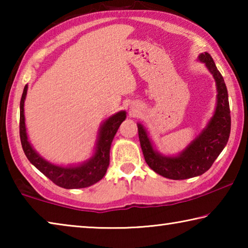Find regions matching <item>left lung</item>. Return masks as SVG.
<instances>
[{
  "label": "left lung",
  "instance_id": "8db88e82",
  "mask_svg": "<svg viewBox=\"0 0 248 248\" xmlns=\"http://www.w3.org/2000/svg\"><path fill=\"white\" fill-rule=\"evenodd\" d=\"M198 60L205 64L217 86V106L205 127L182 152L164 155L154 148L143 124L138 123V132L146 164L155 173L170 179H188L205 173L229 141L231 116L229 95L223 77L208 52L200 53Z\"/></svg>",
  "mask_w": 248,
  "mask_h": 248
}]
</instances>
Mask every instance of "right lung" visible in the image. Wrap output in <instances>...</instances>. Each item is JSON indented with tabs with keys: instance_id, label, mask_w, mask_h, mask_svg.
Here are the masks:
<instances>
[{
	"instance_id": "add662e5",
	"label": "right lung",
	"mask_w": 248,
	"mask_h": 248,
	"mask_svg": "<svg viewBox=\"0 0 248 248\" xmlns=\"http://www.w3.org/2000/svg\"><path fill=\"white\" fill-rule=\"evenodd\" d=\"M27 90L28 85H25L20 99L19 136L24 153L28 161L59 187L65 189L90 187L99 182L106 174L109 166V152H110L111 142L121 123L127 117V112L124 110L116 112L100 124L94 153L89 159L78 165H57L40 156L28 140L24 115V103L26 99Z\"/></svg>"
}]
</instances>
